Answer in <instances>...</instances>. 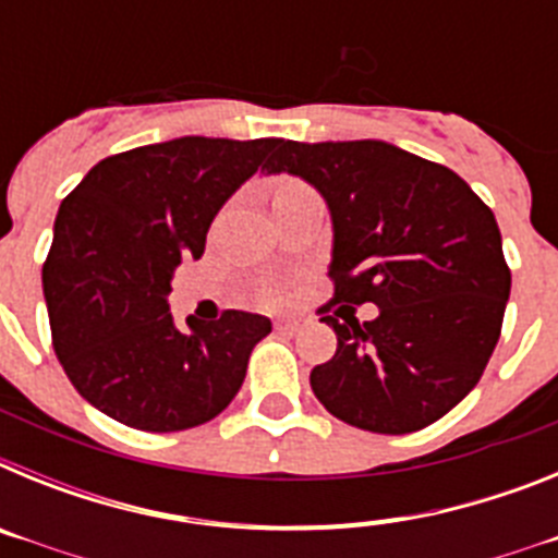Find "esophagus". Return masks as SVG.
<instances>
[{
    "mask_svg": "<svg viewBox=\"0 0 558 558\" xmlns=\"http://www.w3.org/2000/svg\"><path fill=\"white\" fill-rule=\"evenodd\" d=\"M274 327H276V332H295V329L302 327V322H299V318H279Z\"/></svg>",
    "mask_w": 558,
    "mask_h": 558,
    "instance_id": "esophagus-1",
    "label": "esophagus"
}]
</instances>
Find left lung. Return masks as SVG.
I'll return each instance as SVG.
<instances>
[{"mask_svg":"<svg viewBox=\"0 0 558 558\" xmlns=\"http://www.w3.org/2000/svg\"><path fill=\"white\" fill-rule=\"evenodd\" d=\"M268 175L290 172L322 192L332 218V302L318 313L338 335L310 386L360 430H422L477 386L511 293L492 209L450 167L379 140L274 145ZM372 301L374 323L353 307Z\"/></svg>","mask_w":558,"mask_h":558,"instance_id":"obj_1","label":"left lung"}]
</instances>
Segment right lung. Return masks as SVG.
Instances as JSON below:
<instances>
[{"label": "right lung", "mask_w": 558, "mask_h": 558, "mask_svg": "<svg viewBox=\"0 0 558 558\" xmlns=\"http://www.w3.org/2000/svg\"><path fill=\"white\" fill-rule=\"evenodd\" d=\"M276 140L181 136L97 161L63 198L41 270L52 347L86 402L122 425L175 433L218 416L240 391L265 315L172 322L181 259Z\"/></svg>", "instance_id": "obj_1"}]
</instances>
